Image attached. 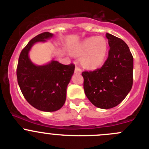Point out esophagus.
Listing matches in <instances>:
<instances>
[{
    "mask_svg": "<svg viewBox=\"0 0 149 149\" xmlns=\"http://www.w3.org/2000/svg\"><path fill=\"white\" fill-rule=\"evenodd\" d=\"M74 72H75V73H77V74L81 73V69H80V68L79 67L78 65H76L75 66V69H74Z\"/></svg>",
    "mask_w": 149,
    "mask_h": 149,
    "instance_id": "34e87169",
    "label": "esophagus"
}]
</instances>
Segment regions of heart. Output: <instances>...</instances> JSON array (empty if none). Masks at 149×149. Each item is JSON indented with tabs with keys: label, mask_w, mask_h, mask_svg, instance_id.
I'll use <instances>...</instances> for the list:
<instances>
[{
	"label": "heart",
	"mask_w": 149,
	"mask_h": 149,
	"mask_svg": "<svg viewBox=\"0 0 149 149\" xmlns=\"http://www.w3.org/2000/svg\"><path fill=\"white\" fill-rule=\"evenodd\" d=\"M108 51L107 42L103 37H89L76 46L74 52L82 55V63L88 69H96L104 62Z\"/></svg>",
	"instance_id": "obj_1"
}]
</instances>
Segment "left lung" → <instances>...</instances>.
<instances>
[{
  "mask_svg": "<svg viewBox=\"0 0 149 149\" xmlns=\"http://www.w3.org/2000/svg\"><path fill=\"white\" fill-rule=\"evenodd\" d=\"M109 57L101 68L82 72L84 88L94 106L108 109L120 104L133 84V56L120 38L106 33Z\"/></svg>",
  "mask_w": 149,
  "mask_h": 149,
  "instance_id": "8db88e82",
  "label": "left lung"
}]
</instances>
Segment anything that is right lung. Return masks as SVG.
<instances>
[{
    "label": "right lung",
    "instance_id": "obj_1",
    "mask_svg": "<svg viewBox=\"0 0 149 149\" xmlns=\"http://www.w3.org/2000/svg\"><path fill=\"white\" fill-rule=\"evenodd\" d=\"M53 34L46 32L32 38L23 49L17 66V83L27 102L43 111L59 110L65 103L66 88L74 71V65H63L52 61L36 65L30 61L29 52L37 42H45Z\"/></svg>",
    "mask_w": 149,
    "mask_h": 149
}]
</instances>
